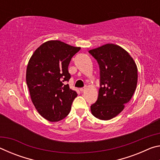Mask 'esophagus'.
<instances>
[{
    "label": "esophagus",
    "mask_w": 160,
    "mask_h": 160,
    "mask_svg": "<svg viewBox=\"0 0 160 160\" xmlns=\"http://www.w3.org/2000/svg\"><path fill=\"white\" fill-rule=\"evenodd\" d=\"M85 88H86V87H84V88H80V90L81 92H83V91H85Z\"/></svg>",
    "instance_id": "esophagus-1"
}]
</instances>
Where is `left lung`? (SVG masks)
<instances>
[{"mask_svg": "<svg viewBox=\"0 0 160 160\" xmlns=\"http://www.w3.org/2000/svg\"><path fill=\"white\" fill-rule=\"evenodd\" d=\"M99 64L100 88L91 112L101 120L120 113L136 89L138 68L130 54L118 45L107 44L89 51Z\"/></svg>", "mask_w": 160, "mask_h": 160, "instance_id": "obj_1", "label": "left lung"}]
</instances>
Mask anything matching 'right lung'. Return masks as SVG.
Returning <instances> with one entry per match:
<instances>
[{
	"instance_id": "obj_1",
	"label": "right lung",
	"mask_w": 160,
	"mask_h": 160,
	"mask_svg": "<svg viewBox=\"0 0 160 160\" xmlns=\"http://www.w3.org/2000/svg\"><path fill=\"white\" fill-rule=\"evenodd\" d=\"M80 50L58 40L42 44L32 54L26 72V82L35 108L51 122L66 118L71 109L75 91L69 88L68 66Z\"/></svg>"
}]
</instances>
